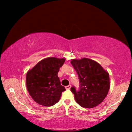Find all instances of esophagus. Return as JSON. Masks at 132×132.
<instances>
[{"mask_svg":"<svg viewBox=\"0 0 132 132\" xmlns=\"http://www.w3.org/2000/svg\"><path fill=\"white\" fill-rule=\"evenodd\" d=\"M71 85H68V86H65V89H70V88H71Z\"/></svg>","mask_w":132,"mask_h":132,"instance_id":"obj_1","label":"esophagus"}]
</instances>
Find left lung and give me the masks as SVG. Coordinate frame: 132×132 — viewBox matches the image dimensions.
Wrapping results in <instances>:
<instances>
[{
    "label": "left lung",
    "instance_id": "1",
    "mask_svg": "<svg viewBox=\"0 0 132 132\" xmlns=\"http://www.w3.org/2000/svg\"><path fill=\"white\" fill-rule=\"evenodd\" d=\"M78 75L79 89L75 86L71 91L80 106L93 108L100 104L108 95L110 88L109 75L98 63L88 58L71 61Z\"/></svg>",
    "mask_w": 132,
    "mask_h": 132
}]
</instances>
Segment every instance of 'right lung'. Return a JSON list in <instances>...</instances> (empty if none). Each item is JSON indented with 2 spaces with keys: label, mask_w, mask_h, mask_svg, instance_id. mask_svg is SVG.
I'll return each mask as SVG.
<instances>
[{
  "label": "right lung",
  "mask_w": 132,
  "mask_h": 132,
  "mask_svg": "<svg viewBox=\"0 0 132 132\" xmlns=\"http://www.w3.org/2000/svg\"><path fill=\"white\" fill-rule=\"evenodd\" d=\"M65 59L48 57L39 62L26 75V86L32 98L38 104L52 106L58 102L64 86L57 76Z\"/></svg>",
  "instance_id": "add662e5"
}]
</instances>
